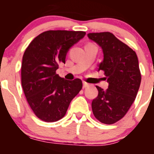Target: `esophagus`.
I'll use <instances>...</instances> for the list:
<instances>
[{"instance_id":"34e87169","label":"esophagus","mask_w":154,"mask_h":154,"mask_svg":"<svg viewBox=\"0 0 154 154\" xmlns=\"http://www.w3.org/2000/svg\"><path fill=\"white\" fill-rule=\"evenodd\" d=\"M89 85V83H87V82H83V88H86V87H88Z\"/></svg>"}]
</instances>
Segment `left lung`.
Here are the masks:
<instances>
[{
    "label": "left lung",
    "instance_id": "8db88e82",
    "mask_svg": "<svg viewBox=\"0 0 154 154\" xmlns=\"http://www.w3.org/2000/svg\"><path fill=\"white\" fill-rule=\"evenodd\" d=\"M88 37L103 49L99 70L104 71L109 83L106 90L96 86L99 94L92 100V112L101 123L113 124L126 115L138 92L141 82L138 58L110 32L89 33Z\"/></svg>",
    "mask_w": 154,
    "mask_h": 154
}]
</instances>
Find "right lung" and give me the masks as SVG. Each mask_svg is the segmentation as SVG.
Here are the masks:
<instances>
[{
  "label": "right lung",
  "instance_id": "1",
  "mask_svg": "<svg viewBox=\"0 0 154 154\" xmlns=\"http://www.w3.org/2000/svg\"><path fill=\"white\" fill-rule=\"evenodd\" d=\"M85 31H47L34 38L24 53L21 85L30 107L45 122H56L65 115L73 98L82 88L79 79L69 81L56 74L65 63L69 48Z\"/></svg>",
  "mask_w": 154,
  "mask_h": 154
}]
</instances>
